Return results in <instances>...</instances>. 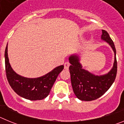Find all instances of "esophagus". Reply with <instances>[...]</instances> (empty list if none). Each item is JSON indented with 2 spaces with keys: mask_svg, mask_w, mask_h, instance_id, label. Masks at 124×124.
Here are the masks:
<instances>
[{
  "mask_svg": "<svg viewBox=\"0 0 124 124\" xmlns=\"http://www.w3.org/2000/svg\"><path fill=\"white\" fill-rule=\"evenodd\" d=\"M64 69L65 70H68V69L69 68V66H70V63H69L68 61V62H66L65 63H64Z\"/></svg>",
  "mask_w": 124,
  "mask_h": 124,
  "instance_id": "34e87169",
  "label": "esophagus"
}]
</instances>
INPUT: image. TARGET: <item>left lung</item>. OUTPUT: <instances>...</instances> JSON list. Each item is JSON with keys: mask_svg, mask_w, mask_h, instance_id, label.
Instances as JSON below:
<instances>
[{"mask_svg": "<svg viewBox=\"0 0 124 124\" xmlns=\"http://www.w3.org/2000/svg\"><path fill=\"white\" fill-rule=\"evenodd\" d=\"M102 33L101 40L107 42L114 53L113 66L108 73L95 75L83 68L78 54H71L69 57L71 64L69 70L73 92L81 101H91L100 97L110 88L116 79L117 66L114 43L106 30H102Z\"/></svg>", "mask_w": 124, "mask_h": 124, "instance_id": "8db88e82", "label": "left lung"}]
</instances>
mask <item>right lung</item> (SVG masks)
I'll return each instance as SVG.
<instances>
[{
	"label": "right lung",
	"instance_id": "obj_1",
	"mask_svg": "<svg viewBox=\"0 0 124 124\" xmlns=\"http://www.w3.org/2000/svg\"><path fill=\"white\" fill-rule=\"evenodd\" d=\"M8 43L5 51V64L7 78L10 86L18 96L30 101L41 100L50 94V90L64 66L60 65L45 75L35 78L20 76L14 71L9 63Z\"/></svg>",
	"mask_w": 124,
	"mask_h": 124
}]
</instances>
